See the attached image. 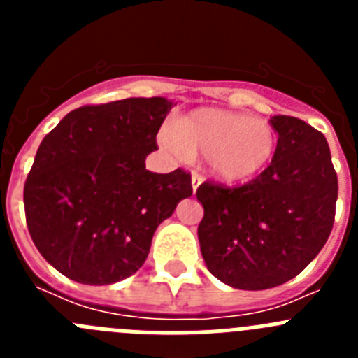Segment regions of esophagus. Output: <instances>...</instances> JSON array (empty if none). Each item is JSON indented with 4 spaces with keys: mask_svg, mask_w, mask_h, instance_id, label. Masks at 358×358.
<instances>
[{
    "mask_svg": "<svg viewBox=\"0 0 358 358\" xmlns=\"http://www.w3.org/2000/svg\"><path fill=\"white\" fill-rule=\"evenodd\" d=\"M202 181H204V177H202L201 173H199V172L192 173V188H194V194L197 192L199 186L202 185Z\"/></svg>",
    "mask_w": 358,
    "mask_h": 358,
    "instance_id": "34e87169",
    "label": "esophagus"
}]
</instances>
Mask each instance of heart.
<instances>
[{
	"label": "heart",
	"instance_id": "b5f03b06",
	"mask_svg": "<svg viewBox=\"0 0 358 358\" xmlns=\"http://www.w3.org/2000/svg\"><path fill=\"white\" fill-rule=\"evenodd\" d=\"M164 147L177 156L206 154L210 172L226 182L260 176L276 152L278 136L268 123L248 115L199 109L172 123L163 134Z\"/></svg>",
	"mask_w": 358,
	"mask_h": 358
}]
</instances>
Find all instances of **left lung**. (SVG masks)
<instances>
[{
    "label": "left lung",
    "instance_id": "obj_1",
    "mask_svg": "<svg viewBox=\"0 0 358 358\" xmlns=\"http://www.w3.org/2000/svg\"><path fill=\"white\" fill-rule=\"evenodd\" d=\"M274 157L245 185L206 181L197 235L210 273L240 290H264L296 278L331 233L339 194L322 132L294 116L271 118Z\"/></svg>",
    "mask_w": 358,
    "mask_h": 358
}]
</instances>
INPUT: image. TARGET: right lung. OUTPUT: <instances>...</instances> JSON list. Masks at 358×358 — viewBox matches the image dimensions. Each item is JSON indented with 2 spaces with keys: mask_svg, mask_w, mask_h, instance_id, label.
<instances>
[{
  "mask_svg": "<svg viewBox=\"0 0 358 358\" xmlns=\"http://www.w3.org/2000/svg\"><path fill=\"white\" fill-rule=\"evenodd\" d=\"M170 107L159 96L82 106L41 141L24 182L27 226L69 280L109 285L132 276L157 226L194 194L185 169H145Z\"/></svg>",
  "mask_w": 358,
  "mask_h": 358,
  "instance_id": "add662e5",
  "label": "right lung"
}]
</instances>
